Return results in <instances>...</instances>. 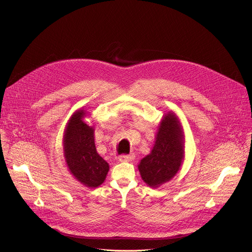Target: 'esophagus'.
I'll return each instance as SVG.
<instances>
[{"mask_svg": "<svg viewBox=\"0 0 252 252\" xmlns=\"http://www.w3.org/2000/svg\"><path fill=\"white\" fill-rule=\"evenodd\" d=\"M134 159H135V154L134 153L122 155L121 157H119V161H122V162H129V161H133Z\"/></svg>", "mask_w": 252, "mask_h": 252, "instance_id": "esophagus-1", "label": "esophagus"}]
</instances>
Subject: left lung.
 <instances>
[{
  "label": "left lung",
  "mask_w": 252,
  "mask_h": 252,
  "mask_svg": "<svg viewBox=\"0 0 252 252\" xmlns=\"http://www.w3.org/2000/svg\"><path fill=\"white\" fill-rule=\"evenodd\" d=\"M184 144L180 119L175 112L168 111L158 126L151 152L138 164L141 178L149 187L158 188L178 174L185 158Z\"/></svg>",
  "instance_id": "1"
}]
</instances>
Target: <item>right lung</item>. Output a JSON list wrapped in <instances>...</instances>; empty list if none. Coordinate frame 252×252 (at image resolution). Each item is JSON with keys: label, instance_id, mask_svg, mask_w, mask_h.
I'll list each match as a JSON object with an SVG mask.
<instances>
[{"label": "right lung", "instance_id": "obj_1", "mask_svg": "<svg viewBox=\"0 0 252 252\" xmlns=\"http://www.w3.org/2000/svg\"><path fill=\"white\" fill-rule=\"evenodd\" d=\"M87 113L81 108L69 118L63 135V153L74 179L84 186L94 189L104 183L109 164L97 153L94 126L84 121Z\"/></svg>", "mask_w": 252, "mask_h": 252}]
</instances>
